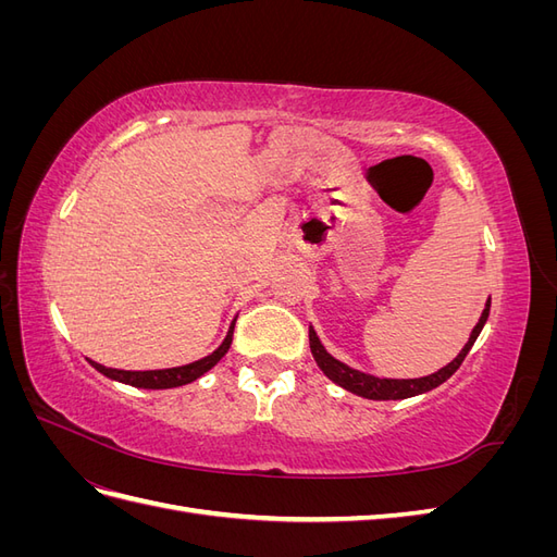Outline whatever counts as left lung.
Wrapping results in <instances>:
<instances>
[{"mask_svg":"<svg viewBox=\"0 0 557 557\" xmlns=\"http://www.w3.org/2000/svg\"><path fill=\"white\" fill-rule=\"evenodd\" d=\"M487 313H491V297H487L485 309H483V313L479 318V323H476L474 330H471L469 342L458 352V358H455L453 362H448L446 367H442L440 372H434L430 376H420V379H379V376H372V374L358 372V369H352V367L339 362L336 358H332L330 352L325 350V346L320 344L313 327H309V346H311V352H313V360H315V364L320 369H323V374L330 381H334L336 385H342L344 391H348L352 395H360L364 399H407V397L430 393L432 387L442 385L444 381H448L455 372H458V367L467 358V352L471 350V346H474V342L479 339V334H481L485 320H487Z\"/></svg>","mask_w":557,"mask_h":557,"instance_id":"1","label":"left lung"}]
</instances>
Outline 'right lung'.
Here are the masks:
<instances>
[{
	"mask_svg": "<svg viewBox=\"0 0 557 557\" xmlns=\"http://www.w3.org/2000/svg\"><path fill=\"white\" fill-rule=\"evenodd\" d=\"M232 334H234V323L230 325L223 344L218 346L211 356L201 358L197 362H190V364H183V367L150 369V372H125V369H111V367H104V364L92 362V360H90V364L97 369L99 374H104L111 381H121V383H127L134 387H146V391H166V387H178V385L197 381L199 376H205L211 367H215L225 358V352L230 350V344H232Z\"/></svg>",
	"mask_w": 557,
	"mask_h": 557,
	"instance_id": "obj_1",
	"label": "right lung"
}]
</instances>
